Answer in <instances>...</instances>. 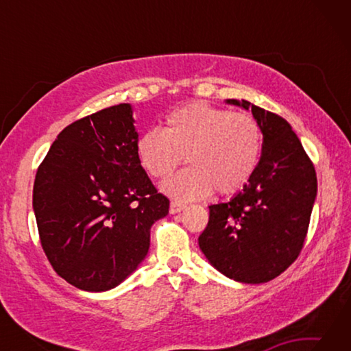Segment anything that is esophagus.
<instances>
[{
  "mask_svg": "<svg viewBox=\"0 0 351 351\" xmlns=\"http://www.w3.org/2000/svg\"><path fill=\"white\" fill-rule=\"evenodd\" d=\"M184 209H186V204L178 203V201H171L170 203V213H180Z\"/></svg>",
  "mask_w": 351,
  "mask_h": 351,
  "instance_id": "esophagus-1",
  "label": "esophagus"
}]
</instances>
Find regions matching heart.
I'll list each match as a JSON object with an SVG mask.
<instances>
[{"instance_id":"b5f03b06","label":"heart","mask_w":351,"mask_h":351,"mask_svg":"<svg viewBox=\"0 0 351 351\" xmlns=\"http://www.w3.org/2000/svg\"><path fill=\"white\" fill-rule=\"evenodd\" d=\"M263 150L255 117L243 111L192 102L165 117V128L148 130L138 139L136 154L145 173L164 180L178 165H192L171 176L162 190L181 201L206 198L212 189L232 195L251 180Z\"/></svg>"}]
</instances>
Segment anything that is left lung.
<instances>
[{"mask_svg":"<svg viewBox=\"0 0 351 351\" xmlns=\"http://www.w3.org/2000/svg\"><path fill=\"white\" fill-rule=\"evenodd\" d=\"M228 104L251 110L263 133V150L249 182L228 203L209 206L199 249L226 277L269 282L293 265L304 247L317 193V178L289 123L247 100Z\"/></svg>","mask_w":351,"mask_h":351,"instance_id":"left-lung-1","label":"left lung"}]
</instances>
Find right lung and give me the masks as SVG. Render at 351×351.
I'll return each mask as SVG.
<instances>
[{"mask_svg": "<svg viewBox=\"0 0 351 351\" xmlns=\"http://www.w3.org/2000/svg\"><path fill=\"white\" fill-rule=\"evenodd\" d=\"M133 108L119 104L57 136L35 175L32 206L41 247L58 276L100 293L136 271L150 229L169 213L136 154Z\"/></svg>", "mask_w": 351, "mask_h": 351, "instance_id": "obj_1", "label": "right lung"}]
</instances>
